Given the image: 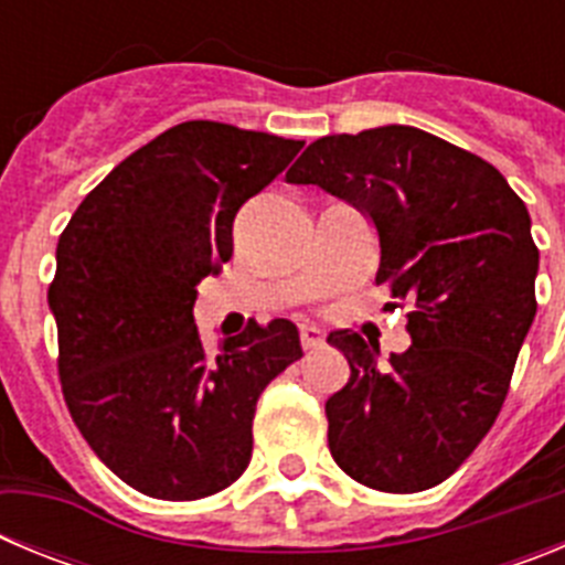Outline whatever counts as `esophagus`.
I'll list each match as a JSON object with an SVG mask.
<instances>
[{
    "label": "esophagus",
    "instance_id": "34e87169",
    "mask_svg": "<svg viewBox=\"0 0 565 565\" xmlns=\"http://www.w3.org/2000/svg\"><path fill=\"white\" fill-rule=\"evenodd\" d=\"M299 339H302V348L306 351H317V348H322L326 344V337H322V331L313 326H302L299 328Z\"/></svg>",
    "mask_w": 565,
    "mask_h": 565
}]
</instances>
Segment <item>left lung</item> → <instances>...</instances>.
I'll use <instances>...</instances> for the list:
<instances>
[{"instance_id":"left-lung-1","label":"left lung","mask_w":565,"mask_h":565,"mask_svg":"<svg viewBox=\"0 0 565 565\" xmlns=\"http://www.w3.org/2000/svg\"><path fill=\"white\" fill-rule=\"evenodd\" d=\"M286 178L371 217L376 282L413 306V344L387 362L359 333L328 337L351 364L326 402L333 461L382 492L436 487L495 424L535 319L526 206L492 163L402 124L326 135Z\"/></svg>"}]
</instances>
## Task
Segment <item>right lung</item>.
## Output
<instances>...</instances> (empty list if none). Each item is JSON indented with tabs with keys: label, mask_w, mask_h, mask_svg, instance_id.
Wrapping results in <instances>:
<instances>
[{
	"label": "right lung",
	"mask_w": 565,
	"mask_h": 565,
	"mask_svg": "<svg viewBox=\"0 0 565 565\" xmlns=\"http://www.w3.org/2000/svg\"><path fill=\"white\" fill-rule=\"evenodd\" d=\"M306 141L186 121L124 158L58 237L47 302L70 416L132 489L198 501L252 461L259 393L302 356L288 319L209 353L194 286L232 259L239 206Z\"/></svg>",
	"instance_id": "right-lung-1"
}]
</instances>
